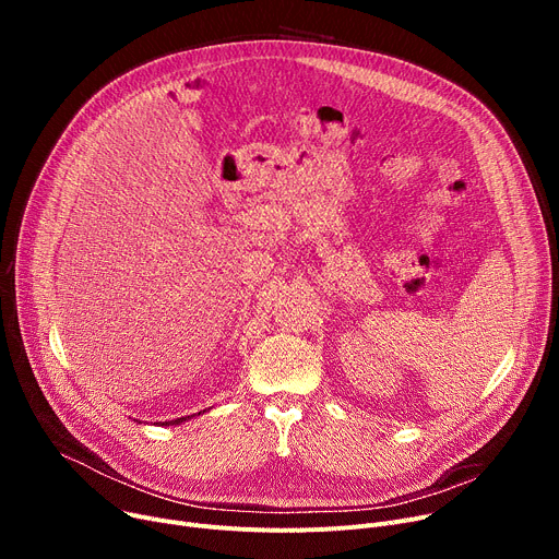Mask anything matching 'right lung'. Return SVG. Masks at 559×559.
Returning <instances> with one entry per match:
<instances>
[{
  "label": "right lung",
  "mask_w": 559,
  "mask_h": 559,
  "mask_svg": "<svg viewBox=\"0 0 559 559\" xmlns=\"http://www.w3.org/2000/svg\"><path fill=\"white\" fill-rule=\"evenodd\" d=\"M203 413H205V409H203ZM201 415V413H199ZM194 415H190V417H181V419H171V421H165L163 426H179V424H183V421H188V419H192Z\"/></svg>",
  "instance_id": "right-lung-1"
}]
</instances>
